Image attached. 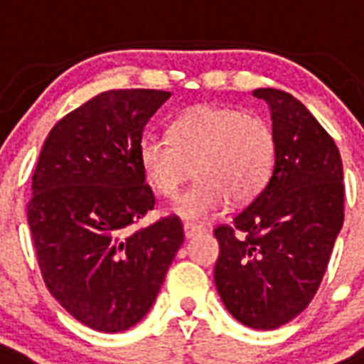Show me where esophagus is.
<instances>
[{
	"instance_id": "1",
	"label": "esophagus",
	"mask_w": 364,
	"mask_h": 364,
	"mask_svg": "<svg viewBox=\"0 0 364 364\" xmlns=\"http://www.w3.org/2000/svg\"><path fill=\"white\" fill-rule=\"evenodd\" d=\"M200 232H201L200 225H193V223H184L186 238H193L196 235H200Z\"/></svg>"
}]
</instances>
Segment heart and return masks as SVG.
I'll use <instances>...</instances> for the list:
<instances>
[{"mask_svg": "<svg viewBox=\"0 0 364 364\" xmlns=\"http://www.w3.org/2000/svg\"><path fill=\"white\" fill-rule=\"evenodd\" d=\"M275 135L262 116L237 106L200 105L180 114L171 137L145 134L139 164L145 180L164 198L176 196L192 176L196 184L172 205L186 221H201L235 203L254 200L272 178Z\"/></svg>", "mask_w": 364, "mask_h": 364, "instance_id": "1", "label": "heart"}]
</instances>
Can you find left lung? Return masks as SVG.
<instances>
[{
    "mask_svg": "<svg viewBox=\"0 0 364 364\" xmlns=\"http://www.w3.org/2000/svg\"><path fill=\"white\" fill-rule=\"evenodd\" d=\"M275 135V166L256 200L213 230L215 285L238 322L275 330L314 299L343 227V164L338 145L293 95L256 89Z\"/></svg>",
    "mask_w": 364,
    "mask_h": 364,
    "instance_id": "left-lung-1",
    "label": "left lung"
}]
</instances>
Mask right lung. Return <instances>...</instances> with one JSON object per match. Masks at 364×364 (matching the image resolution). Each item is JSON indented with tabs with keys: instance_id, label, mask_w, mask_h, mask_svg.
<instances>
[{
	"instance_id": "1",
	"label": "right lung",
	"mask_w": 364,
	"mask_h": 364,
	"mask_svg": "<svg viewBox=\"0 0 364 364\" xmlns=\"http://www.w3.org/2000/svg\"><path fill=\"white\" fill-rule=\"evenodd\" d=\"M168 98L155 89L100 92L52 127L36 163L26 217L42 277L97 331H124L149 312L184 242L176 215L129 229L155 208L139 141Z\"/></svg>"
}]
</instances>
